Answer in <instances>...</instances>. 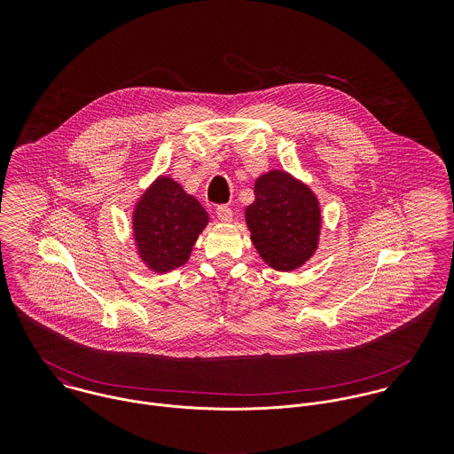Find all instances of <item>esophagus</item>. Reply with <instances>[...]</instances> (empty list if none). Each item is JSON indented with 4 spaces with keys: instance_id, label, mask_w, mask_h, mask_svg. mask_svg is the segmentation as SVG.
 I'll return each mask as SVG.
<instances>
[{
    "instance_id": "1",
    "label": "esophagus",
    "mask_w": 454,
    "mask_h": 454,
    "mask_svg": "<svg viewBox=\"0 0 454 454\" xmlns=\"http://www.w3.org/2000/svg\"><path fill=\"white\" fill-rule=\"evenodd\" d=\"M216 216L222 222H231L232 220V209L227 204H220V206H216Z\"/></svg>"
}]
</instances>
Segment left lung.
Listing matches in <instances>:
<instances>
[{
	"label": "left lung",
	"instance_id": "left-lung-1",
	"mask_svg": "<svg viewBox=\"0 0 454 454\" xmlns=\"http://www.w3.org/2000/svg\"><path fill=\"white\" fill-rule=\"evenodd\" d=\"M254 192L247 222L255 248L278 270L297 269L318 245L322 216L317 197L283 171L260 176Z\"/></svg>",
	"mask_w": 454,
	"mask_h": 454
}]
</instances>
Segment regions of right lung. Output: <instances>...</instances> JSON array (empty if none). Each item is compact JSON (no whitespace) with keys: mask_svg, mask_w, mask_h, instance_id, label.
<instances>
[{"mask_svg":"<svg viewBox=\"0 0 454 454\" xmlns=\"http://www.w3.org/2000/svg\"><path fill=\"white\" fill-rule=\"evenodd\" d=\"M206 223L207 213L192 195L185 194L171 178H159L134 211V236L141 259L157 272L184 265Z\"/></svg>","mask_w":454,"mask_h":454,"instance_id":"right-lung-1","label":"right lung"}]
</instances>
